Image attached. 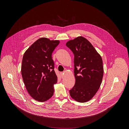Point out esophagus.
I'll use <instances>...</instances> for the list:
<instances>
[{
	"instance_id": "1",
	"label": "esophagus",
	"mask_w": 129,
	"mask_h": 129,
	"mask_svg": "<svg viewBox=\"0 0 129 129\" xmlns=\"http://www.w3.org/2000/svg\"><path fill=\"white\" fill-rule=\"evenodd\" d=\"M60 74H61V78H62V79H63V78H64V73H63V72H60Z\"/></svg>"
}]
</instances>
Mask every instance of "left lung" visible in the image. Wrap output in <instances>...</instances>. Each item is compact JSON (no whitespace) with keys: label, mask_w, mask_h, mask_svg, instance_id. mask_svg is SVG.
Masks as SVG:
<instances>
[{"label":"left lung","mask_w":129,"mask_h":129,"mask_svg":"<svg viewBox=\"0 0 129 129\" xmlns=\"http://www.w3.org/2000/svg\"><path fill=\"white\" fill-rule=\"evenodd\" d=\"M66 45L74 54L76 83L69 90L75 101L85 103L93 98L101 85L104 68L100 54L85 38L79 36Z\"/></svg>","instance_id":"obj_1"}]
</instances>
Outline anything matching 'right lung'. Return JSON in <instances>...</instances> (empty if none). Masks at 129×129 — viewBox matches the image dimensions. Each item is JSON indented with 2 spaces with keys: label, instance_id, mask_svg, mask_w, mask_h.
Listing matches in <instances>:
<instances>
[{
  "label": "right lung",
  "instance_id": "add662e5",
  "mask_svg": "<svg viewBox=\"0 0 129 129\" xmlns=\"http://www.w3.org/2000/svg\"><path fill=\"white\" fill-rule=\"evenodd\" d=\"M59 43V40L41 38L24 53L21 65L23 81L28 93L36 101H46L53 94L58 79L51 55Z\"/></svg>",
  "mask_w": 129,
  "mask_h": 129
}]
</instances>
